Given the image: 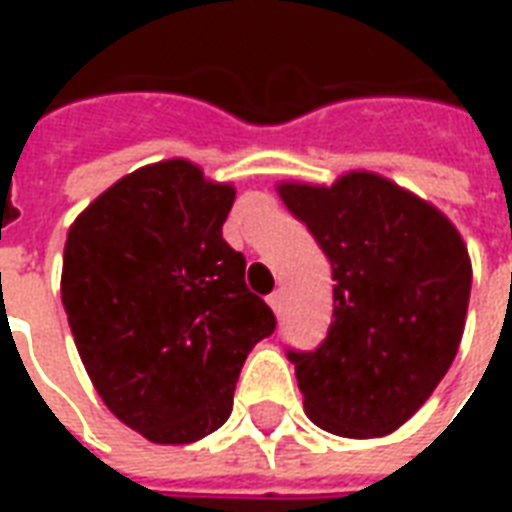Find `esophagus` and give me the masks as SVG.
Returning a JSON list of instances; mask_svg holds the SVG:
<instances>
[{"instance_id":"34e87169","label":"esophagus","mask_w":512,"mask_h":512,"mask_svg":"<svg viewBox=\"0 0 512 512\" xmlns=\"http://www.w3.org/2000/svg\"><path fill=\"white\" fill-rule=\"evenodd\" d=\"M268 307L279 315V312L285 310V293H282V290H274V293L268 296Z\"/></svg>"}]
</instances>
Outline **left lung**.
Wrapping results in <instances>:
<instances>
[{"label": "left lung", "mask_w": 512, "mask_h": 512, "mask_svg": "<svg viewBox=\"0 0 512 512\" xmlns=\"http://www.w3.org/2000/svg\"><path fill=\"white\" fill-rule=\"evenodd\" d=\"M279 197L332 263L334 310L315 351H288L318 428L386 436L436 389L461 345L472 263L450 219L392 180L282 183Z\"/></svg>", "instance_id": "obj_1"}]
</instances>
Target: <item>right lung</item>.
I'll return each mask as SVG.
<instances>
[{
	"mask_svg": "<svg viewBox=\"0 0 512 512\" xmlns=\"http://www.w3.org/2000/svg\"><path fill=\"white\" fill-rule=\"evenodd\" d=\"M233 200L172 158L117 180L68 230L62 304L87 376L156 444L222 428L246 356L277 329L222 238Z\"/></svg>",
	"mask_w": 512,
	"mask_h": 512,
	"instance_id": "1",
	"label": "right lung"
}]
</instances>
